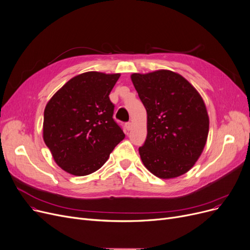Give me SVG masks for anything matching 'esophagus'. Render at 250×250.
I'll use <instances>...</instances> for the list:
<instances>
[{"label":"esophagus","mask_w":250,"mask_h":250,"mask_svg":"<svg viewBox=\"0 0 250 250\" xmlns=\"http://www.w3.org/2000/svg\"><path fill=\"white\" fill-rule=\"evenodd\" d=\"M132 126H133L132 123H127V124L125 125V127H126V129H127V131H131V128H132Z\"/></svg>","instance_id":"obj_1"}]
</instances>
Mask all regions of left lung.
<instances>
[{
    "mask_svg": "<svg viewBox=\"0 0 250 250\" xmlns=\"http://www.w3.org/2000/svg\"><path fill=\"white\" fill-rule=\"evenodd\" d=\"M131 79L147 111V138L139 148L143 165L160 179L184 175L200 157L208 136L202 97L170 70L133 73Z\"/></svg>",
    "mask_w": 250,
    "mask_h": 250,
    "instance_id": "obj_1",
    "label": "left lung"
}]
</instances>
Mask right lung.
Listing matches in <instances>:
<instances>
[{
  "label": "right lung",
  "instance_id": "right-lung-1",
  "mask_svg": "<svg viewBox=\"0 0 250 250\" xmlns=\"http://www.w3.org/2000/svg\"><path fill=\"white\" fill-rule=\"evenodd\" d=\"M119 73L89 71L59 89L46 105L42 138L56 164L73 176L98 170L125 139L109 99Z\"/></svg>",
  "mask_w": 250,
  "mask_h": 250
}]
</instances>
